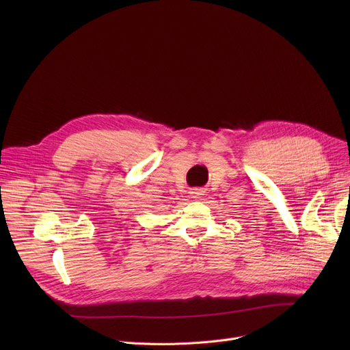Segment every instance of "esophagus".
<instances>
[{"mask_svg":"<svg viewBox=\"0 0 350 350\" xmlns=\"http://www.w3.org/2000/svg\"><path fill=\"white\" fill-rule=\"evenodd\" d=\"M204 190L203 189H200V187H196V189H191L190 190V196H191V198H194V200H198V198H201V196H204Z\"/></svg>","mask_w":350,"mask_h":350,"instance_id":"34e87169","label":"esophagus"}]
</instances>
